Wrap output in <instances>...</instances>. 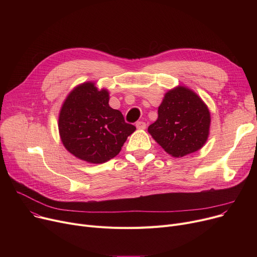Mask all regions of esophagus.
I'll return each instance as SVG.
<instances>
[{"mask_svg": "<svg viewBox=\"0 0 257 257\" xmlns=\"http://www.w3.org/2000/svg\"><path fill=\"white\" fill-rule=\"evenodd\" d=\"M137 128L138 129H141V130H144V129H146V127H147V124L145 123V121H142V120H140V121H138L137 123Z\"/></svg>", "mask_w": 257, "mask_h": 257, "instance_id": "esophagus-1", "label": "esophagus"}]
</instances>
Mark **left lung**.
<instances>
[{"mask_svg": "<svg viewBox=\"0 0 257 257\" xmlns=\"http://www.w3.org/2000/svg\"><path fill=\"white\" fill-rule=\"evenodd\" d=\"M209 126L205 103L190 88L178 86L166 93L158 107V118L148 131L167 153L183 157L204 146Z\"/></svg>", "mask_w": 257, "mask_h": 257, "instance_id": "obj_1", "label": "left lung"}]
</instances>
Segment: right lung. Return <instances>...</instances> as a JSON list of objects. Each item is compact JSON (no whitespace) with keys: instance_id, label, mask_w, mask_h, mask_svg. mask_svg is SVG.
<instances>
[{"instance_id":"right-lung-1","label":"right lung","mask_w":257,"mask_h":257,"mask_svg":"<svg viewBox=\"0 0 257 257\" xmlns=\"http://www.w3.org/2000/svg\"><path fill=\"white\" fill-rule=\"evenodd\" d=\"M109 93L86 82L75 87L62 104L58 118L65 149L90 164H103L116 156L136 126L108 104Z\"/></svg>"}]
</instances>
